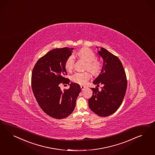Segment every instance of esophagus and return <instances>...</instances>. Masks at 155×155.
Here are the masks:
<instances>
[{
    "mask_svg": "<svg viewBox=\"0 0 155 155\" xmlns=\"http://www.w3.org/2000/svg\"><path fill=\"white\" fill-rule=\"evenodd\" d=\"M81 88L82 90H84L86 88V86H81Z\"/></svg>",
    "mask_w": 155,
    "mask_h": 155,
    "instance_id": "1",
    "label": "esophagus"
}]
</instances>
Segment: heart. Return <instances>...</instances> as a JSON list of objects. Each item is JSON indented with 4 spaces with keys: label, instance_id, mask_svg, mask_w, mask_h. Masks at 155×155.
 <instances>
[{
    "label": "heart",
    "instance_id": "1",
    "mask_svg": "<svg viewBox=\"0 0 155 155\" xmlns=\"http://www.w3.org/2000/svg\"><path fill=\"white\" fill-rule=\"evenodd\" d=\"M76 55L80 59L86 62L84 69L90 71L93 74L97 75L102 69V65L98 61L96 60L94 52L87 48H83L76 53ZM74 66V57L71 55L66 59L65 63L66 70L71 71ZM90 74L88 71L77 72L71 76L73 82L80 84H84L90 78Z\"/></svg>",
    "mask_w": 155,
    "mask_h": 155
}]
</instances>
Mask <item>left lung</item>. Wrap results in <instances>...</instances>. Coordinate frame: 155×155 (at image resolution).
<instances>
[{"label":"left lung","instance_id":"left-lung-1","mask_svg":"<svg viewBox=\"0 0 155 155\" xmlns=\"http://www.w3.org/2000/svg\"><path fill=\"white\" fill-rule=\"evenodd\" d=\"M98 53L103 58V66L93 83L97 86L103 84V87L101 90L98 87L91 88L93 93L88 103L93 112L100 117H107L121 105L127 90V78L117 57L103 48H101Z\"/></svg>","mask_w":155,"mask_h":155}]
</instances>
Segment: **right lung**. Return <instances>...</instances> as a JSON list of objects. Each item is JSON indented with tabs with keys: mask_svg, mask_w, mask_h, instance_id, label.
I'll use <instances>...</instances> for the list:
<instances>
[{
	"mask_svg": "<svg viewBox=\"0 0 155 155\" xmlns=\"http://www.w3.org/2000/svg\"><path fill=\"white\" fill-rule=\"evenodd\" d=\"M74 48H56L48 52L36 63L32 73V89L39 106L49 116L57 119L70 115L75 108L81 92L80 84L71 82L65 63ZM69 84V90L62 92L59 84Z\"/></svg>",
	"mask_w": 155,
	"mask_h": 155,
	"instance_id": "obj_1",
	"label": "right lung"
}]
</instances>
